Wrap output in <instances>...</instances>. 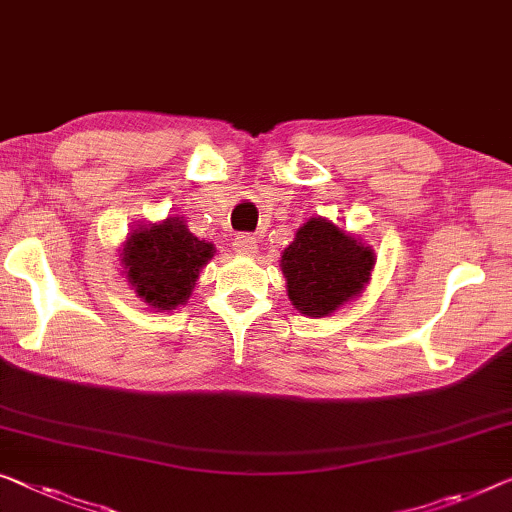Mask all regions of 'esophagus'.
I'll return each mask as SVG.
<instances>
[{"label": "esophagus", "instance_id": "obj_1", "mask_svg": "<svg viewBox=\"0 0 512 512\" xmlns=\"http://www.w3.org/2000/svg\"><path fill=\"white\" fill-rule=\"evenodd\" d=\"M232 246L239 255H255L257 253V239L253 234H236Z\"/></svg>", "mask_w": 512, "mask_h": 512}]
</instances>
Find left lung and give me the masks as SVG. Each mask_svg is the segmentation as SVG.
<instances>
[{"label": "left lung", "mask_w": 512, "mask_h": 512, "mask_svg": "<svg viewBox=\"0 0 512 512\" xmlns=\"http://www.w3.org/2000/svg\"><path fill=\"white\" fill-rule=\"evenodd\" d=\"M377 255L361 236L345 232L329 218L303 223L280 255L287 296L305 317H331L370 285Z\"/></svg>", "instance_id": "8db88e82"}]
</instances>
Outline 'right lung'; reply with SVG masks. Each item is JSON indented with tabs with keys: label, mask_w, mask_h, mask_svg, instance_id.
I'll return each instance as SVG.
<instances>
[{
	"label": "right lung",
	"mask_w": 512,
	"mask_h": 512,
	"mask_svg": "<svg viewBox=\"0 0 512 512\" xmlns=\"http://www.w3.org/2000/svg\"><path fill=\"white\" fill-rule=\"evenodd\" d=\"M213 255L216 246L211 241L197 239L183 218L167 216L128 232L119 253L121 276L149 308L170 312L188 303L200 271Z\"/></svg>",
	"instance_id": "obj_1"
}]
</instances>
